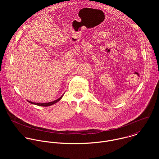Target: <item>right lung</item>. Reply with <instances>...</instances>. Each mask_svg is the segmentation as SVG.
<instances>
[{
	"label": "right lung",
	"mask_w": 159,
	"mask_h": 159,
	"mask_svg": "<svg viewBox=\"0 0 159 159\" xmlns=\"http://www.w3.org/2000/svg\"><path fill=\"white\" fill-rule=\"evenodd\" d=\"M63 94L60 98H58V99H57V100H55V101H52V102H45V103H36V102H31V101H28L29 102H30V103H31V104H36V105H38V106H51V105H53V104H55V103H57V102H58L61 99V98L63 97Z\"/></svg>",
	"instance_id": "right-lung-1"
}]
</instances>
